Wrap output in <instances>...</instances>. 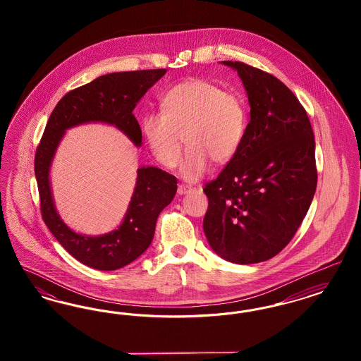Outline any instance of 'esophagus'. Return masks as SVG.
Returning <instances> with one entry per match:
<instances>
[{"label": "esophagus", "mask_w": 361, "mask_h": 361, "mask_svg": "<svg viewBox=\"0 0 361 361\" xmlns=\"http://www.w3.org/2000/svg\"><path fill=\"white\" fill-rule=\"evenodd\" d=\"M190 189L192 188H190L189 185H185V184H180V185H178V188H177V193H178V195H185V193L189 192Z\"/></svg>", "instance_id": "1"}]
</instances>
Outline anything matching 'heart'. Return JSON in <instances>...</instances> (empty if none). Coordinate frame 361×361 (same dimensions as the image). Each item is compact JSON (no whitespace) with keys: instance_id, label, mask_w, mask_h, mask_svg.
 Returning a JSON list of instances; mask_svg holds the SVG:
<instances>
[{"instance_id":"1","label":"heart","mask_w":361,"mask_h":361,"mask_svg":"<svg viewBox=\"0 0 361 361\" xmlns=\"http://www.w3.org/2000/svg\"><path fill=\"white\" fill-rule=\"evenodd\" d=\"M161 105L162 111L142 116L140 128L162 166L177 165L184 140L188 150L180 171L189 181L200 178L209 161L224 165L238 153L249 123L247 104L240 93L209 80L189 78L169 87Z\"/></svg>"}]
</instances>
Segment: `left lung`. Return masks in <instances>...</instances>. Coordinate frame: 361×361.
<instances>
[{"mask_svg": "<svg viewBox=\"0 0 361 361\" xmlns=\"http://www.w3.org/2000/svg\"><path fill=\"white\" fill-rule=\"evenodd\" d=\"M247 92L250 121L238 153L204 187L203 228L211 247L235 264L275 257L303 222L317 189L315 140L296 96L264 70L224 61Z\"/></svg>", "mask_w": 361, "mask_h": 361, "instance_id": "obj_1", "label": "left lung"}]
</instances>
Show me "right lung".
<instances>
[{"mask_svg": "<svg viewBox=\"0 0 361 361\" xmlns=\"http://www.w3.org/2000/svg\"><path fill=\"white\" fill-rule=\"evenodd\" d=\"M166 69L105 74L66 93L49 118L35 154L40 212L52 235L80 262L99 271H115L139 257L152 243L159 212L177 190V178L158 168L137 169V187L123 224L109 234L86 237L71 231L55 211L49 171L65 130L87 121L115 124L137 146L142 131L133 111Z\"/></svg>", "mask_w": 361, "mask_h": 361, "instance_id": "add662e5", "label": "right lung"}]
</instances>
